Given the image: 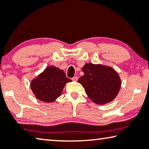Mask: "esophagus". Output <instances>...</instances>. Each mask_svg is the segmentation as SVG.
I'll list each match as a JSON object with an SVG mask.
<instances>
[{
	"label": "esophagus",
	"mask_w": 149,
	"mask_h": 149,
	"mask_svg": "<svg viewBox=\"0 0 149 149\" xmlns=\"http://www.w3.org/2000/svg\"><path fill=\"white\" fill-rule=\"evenodd\" d=\"M72 79L73 80V81H77V79H78V77H75V76H74V77H73L72 78Z\"/></svg>",
	"instance_id": "esophagus-1"
}]
</instances>
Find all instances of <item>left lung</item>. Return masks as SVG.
<instances>
[{
	"instance_id": "left-lung-1",
	"label": "left lung",
	"mask_w": 149,
	"mask_h": 149,
	"mask_svg": "<svg viewBox=\"0 0 149 149\" xmlns=\"http://www.w3.org/2000/svg\"><path fill=\"white\" fill-rule=\"evenodd\" d=\"M82 71L84 75L77 81L83 86L91 101L103 105L114 100L119 93L121 82L119 75L113 68L86 63Z\"/></svg>"
}]
</instances>
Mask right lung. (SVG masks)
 I'll list each match as a JSON object with an SVG mask.
<instances>
[{
  "label": "right lung",
  "instance_id": "add662e5",
  "mask_svg": "<svg viewBox=\"0 0 149 149\" xmlns=\"http://www.w3.org/2000/svg\"><path fill=\"white\" fill-rule=\"evenodd\" d=\"M72 81L64 72L54 66H49L32 81L30 86L39 100L51 103L61 95L65 85Z\"/></svg>",
  "mask_w": 149,
  "mask_h": 149
}]
</instances>
